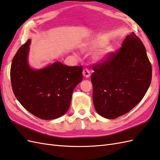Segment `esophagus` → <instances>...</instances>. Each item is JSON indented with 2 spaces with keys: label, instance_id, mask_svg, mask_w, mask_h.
Returning a JSON list of instances; mask_svg holds the SVG:
<instances>
[{
  "label": "esophagus",
  "instance_id": "1",
  "mask_svg": "<svg viewBox=\"0 0 160 160\" xmlns=\"http://www.w3.org/2000/svg\"><path fill=\"white\" fill-rule=\"evenodd\" d=\"M83 75H84L85 77H86V78H88V77H89L91 75L90 72L88 69V68H84V69L83 70Z\"/></svg>",
  "mask_w": 160,
  "mask_h": 160
}]
</instances>
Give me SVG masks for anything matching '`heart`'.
I'll return each mask as SVG.
<instances>
[{
    "mask_svg": "<svg viewBox=\"0 0 160 160\" xmlns=\"http://www.w3.org/2000/svg\"><path fill=\"white\" fill-rule=\"evenodd\" d=\"M108 44V42L102 38H97L96 40L88 43L85 46L86 49L88 50H96L98 48H101L105 46ZM113 52V49L111 46H106L105 48L102 49L100 52L94 55L93 59L96 62H102L108 58L111 53Z\"/></svg>",
    "mask_w": 160,
    "mask_h": 160,
    "instance_id": "b5f03b06",
    "label": "heart"
}]
</instances>
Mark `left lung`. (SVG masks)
Returning <instances> with one entry per match:
<instances>
[{
	"label": "left lung",
	"mask_w": 160,
	"mask_h": 160,
	"mask_svg": "<svg viewBox=\"0 0 160 160\" xmlns=\"http://www.w3.org/2000/svg\"><path fill=\"white\" fill-rule=\"evenodd\" d=\"M91 76L95 109L114 119L139 103L152 81V68L146 49L135 33L128 35L116 53L93 66Z\"/></svg>",
	"instance_id": "1"
}]
</instances>
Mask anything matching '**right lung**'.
I'll return each instance as SVG.
<instances>
[{"instance_id": "right-lung-1", "label": "right lung", "mask_w": 160, "mask_h": 160, "mask_svg": "<svg viewBox=\"0 0 160 160\" xmlns=\"http://www.w3.org/2000/svg\"><path fill=\"white\" fill-rule=\"evenodd\" d=\"M31 40L17 50L11 67L14 95L21 105L43 120L58 118L69 108L72 94L83 79V67L55 62L42 69H33L28 61Z\"/></svg>"}]
</instances>
